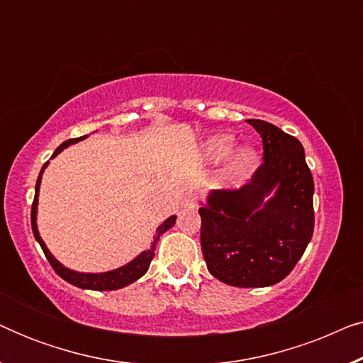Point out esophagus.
Wrapping results in <instances>:
<instances>
[{
  "label": "esophagus",
  "mask_w": 363,
  "mask_h": 363,
  "mask_svg": "<svg viewBox=\"0 0 363 363\" xmlns=\"http://www.w3.org/2000/svg\"><path fill=\"white\" fill-rule=\"evenodd\" d=\"M183 206L188 208V210H195L198 206V196L195 193H186V195L183 196Z\"/></svg>",
  "instance_id": "obj_1"
}]
</instances>
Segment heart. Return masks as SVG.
Listing matches in <instances>:
<instances>
[{
  "instance_id": "obj_1",
  "label": "heart",
  "mask_w": 363,
  "mask_h": 363,
  "mask_svg": "<svg viewBox=\"0 0 363 363\" xmlns=\"http://www.w3.org/2000/svg\"><path fill=\"white\" fill-rule=\"evenodd\" d=\"M231 150H233V140L228 135H218L208 142V152H210V155L213 158H216V160H223V158L230 155ZM255 162H256L255 150H251V148H242L235 158V170L245 172L247 168H251Z\"/></svg>"
}]
</instances>
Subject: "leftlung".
Listing matches in <instances>:
<instances>
[{"mask_svg":"<svg viewBox=\"0 0 363 363\" xmlns=\"http://www.w3.org/2000/svg\"><path fill=\"white\" fill-rule=\"evenodd\" d=\"M247 123L262 138V163L246 185L208 196V205L198 210L200 240L216 279L235 287H266L284 279L309 245L314 178L296 137L257 118ZM274 187L275 196L263 206Z\"/></svg>","mask_w":363,"mask_h":363,"instance_id":"1","label":"left lung"}]
</instances>
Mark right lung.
Wrapping results in <instances>:
<instances>
[{"label":"right lung","instance_id":"1","mask_svg":"<svg viewBox=\"0 0 363 363\" xmlns=\"http://www.w3.org/2000/svg\"><path fill=\"white\" fill-rule=\"evenodd\" d=\"M82 138L86 137H81V138H71V140H66L62 142L61 145L56 148V152L52 153V157H56L59 152H62L64 148L71 145V143H76L79 140H82ZM48 162L44 163L43 170L46 168ZM43 170L39 172V177H38V182H36V193H34V201H33V208H31V226H33V235L36 238L39 245H41L43 251H44V256H46V259L49 261V264L52 266V269L57 272L59 276L62 277L64 281H67L69 284H74L77 287H82V289H92V291H116V289H121V287H125L128 284H132L133 281H137L138 277H142L145 274L148 266H150V262L153 259V255H155V245L158 241V238H160L163 233L167 230H170V228L175 225V220L177 216H170L168 220H165L162 223L160 226H158L157 230V235L153 238V242L152 246L148 247L147 251H143L140 256H137L135 259L128 262V264L118 267L116 271H108V272H101V274H82V272H76V271H71L67 269V267H64L61 262H57L54 259L51 252L44 245V241L41 240V236H39L38 233V226H36V213H38V191H39V183H41V175H43Z\"/></svg>","mask_w":363,"mask_h":363}]
</instances>
